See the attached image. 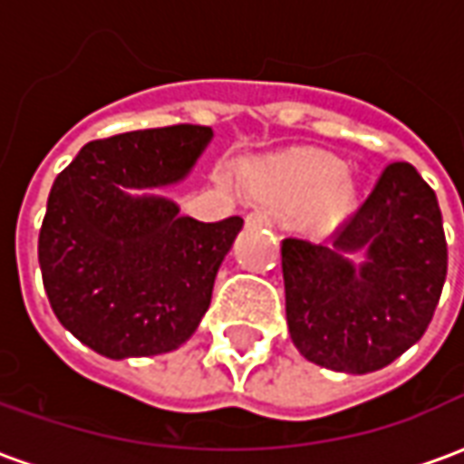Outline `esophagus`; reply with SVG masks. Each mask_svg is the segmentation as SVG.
Listing matches in <instances>:
<instances>
[{"instance_id":"34e87169","label":"esophagus","mask_w":464,"mask_h":464,"mask_svg":"<svg viewBox=\"0 0 464 464\" xmlns=\"http://www.w3.org/2000/svg\"><path fill=\"white\" fill-rule=\"evenodd\" d=\"M246 226L248 228H271L276 226V213L273 211H253L246 216Z\"/></svg>"}]
</instances>
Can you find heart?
I'll list each match as a JSON object with an SVG mask.
<instances>
[{
	"label": "heart",
	"mask_w": 464,
	"mask_h": 464,
	"mask_svg": "<svg viewBox=\"0 0 464 464\" xmlns=\"http://www.w3.org/2000/svg\"><path fill=\"white\" fill-rule=\"evenodd\" d=\"M263 188L291 203L311 201V218L321 226L338 221L355 198V183L343 163L325 153H298L268 166Z\"/></svg>",
	"instance_id": "1"
}]
</instances>
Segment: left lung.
<instances>
[{"instance_id":"obj_1","label":"left lung","mask_w":464,"mask_h":464,"mask_svg":"<svg viewBox=\"0 0 464 464\" xmlns=\"http://www.w3.org/2000/svg\"><path fill=\"white\" fill-rule=\"evenodd\" d=\"M281 261L288 331L303 358L353 375L385 368L428 331L445 285L438 196L415 166L390 163L331 246L285 238Z\"/></svg>"}]
</instances>
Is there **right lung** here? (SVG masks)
Here are the masks:
<instances>
[{
	"label": "right lung",
	"instance_id": "add662e5",
	"mask_svg": "<svg viewBox=\"0 0 464 464\" xmlns=\"http://www.w3.org/2000/svg\"><path fill=\"white\" fill-rule=\"evenodd\" d=\"M213 139L176 123L86 143L56 176L39 231L52 311L74 338L111 360L161 355L191 338L241 216H181L163 196L131 193L183 181Z\"/></svg>",
	"mask_w": 464,
	"mask_h": 464
}]
</instances>
